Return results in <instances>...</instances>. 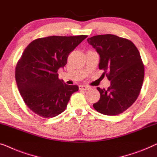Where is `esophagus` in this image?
I'll return each instance as SVG.
<instances>
[{"mask_svg":"<svg viewBox=\"0 0 157 157\" xmlns=\"http://www.w3.org/2000/svg\"><path fill=\"white\" fill-rule=\"evenodd\" d=\"M79 87V90H87L90 89L89 86H87V85H80Z\"/></svg>","mask_w":157,"mask_h":157,"instance_id":"34e87169","label":"esophagus"}]
</instances>
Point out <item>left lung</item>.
I'll return each instance as SVG.
<instances>
[{
	"label": "left lung",
	"instance_id": "obj_1",
	"mask_svg": "<svg viewBox=\"0 0 157 157\" xmlns=\"http://www.w3.org/2000/svg\"><path fill=\"white\" fill-rule=\"evenodd\" d=\"M87 42L100 55V70H103L111 85L97 89L100 98L93 107L105 115L122 113L133 105L142 89L144 66L140 53L129 40L114 35H99Z\"/></svg>",
	"mask_w": 157,
	"mask_h": 157
}]
</instances>
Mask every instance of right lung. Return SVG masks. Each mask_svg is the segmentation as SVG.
<instances>
[{"label":"right lung","instance_id":"obj_1","mask_svg":"<svg viewBox=\"0 0 157 157\" xmlns=\"http://www.w3.org/2000/svg\"><path fill=\"white\" fill-rule=\"evenodd\" d=\"M87 35L49 36L28 45L15 67V80L24 102L35 114L52 118L65 111L70 97L78 91L58 78L57 70Z\"/></svg>","mask_w":157,"mask_h":157}]
</instances>
